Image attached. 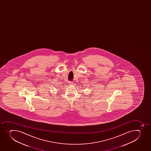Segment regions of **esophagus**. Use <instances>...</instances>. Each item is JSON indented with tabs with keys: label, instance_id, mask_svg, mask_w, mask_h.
I'll use <instances>...</instances> for the list:
<instances>
[{
	"label": "esophagus",
	"instance_id": "obj_1",
	"mask_svg": "<svg viewBox=\"0 0 151 151\" xmlns=\"http://www.w3.org/2000/svg\"><path fill=\"white\" fill-rule=\"evenodd\" d=\"M73 82H69V85H73Z\"/></svg>",
	"mask_w": 151,
	"mask_h": 151
}]
</instances>
